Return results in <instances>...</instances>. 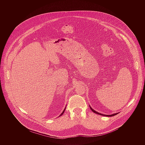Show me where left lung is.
Here are the masks:
<instances>
[{"mask_svg": "<svg viewBox=\"0 0 145 145\" xmlns=\"http://www.w3.org/2000/svg\"><path fill=\"white\" fill-rule=\"evenodd\" d=\"M90 109L94 112V113H96V114H99V115H101V116H106V117H112V116H116V115H117L118 113H115V114H111V115H105V114H101V113H98V112H96L95 110H94V109H93L90 106Z\"/></svg>", "mask_w": 145, "mask_h": 145, "instance_id": "1", "label": "left lung"}]
</instances>
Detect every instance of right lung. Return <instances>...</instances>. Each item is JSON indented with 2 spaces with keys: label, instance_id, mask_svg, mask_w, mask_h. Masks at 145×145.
I'll use <instances>...</instances> for the list:
<instances>
[{
  "label": "right lung",
  "instance_id": "obj_1",
  "mask_svg": "<svg viewBox=\"0 0 145 145\" xmlns=\"http://www.w3.org/2000/svg\"><path fill=\"white\" fill-rule=\"evenodd\" d=\"M65 109H66V108H65V109H64V110H63V112H62V113H61V114H60V116H62V114H63V113H64V112H65ZM60 116H59V117H60Z\"/></svg>",
  "mask_w": 145,
  "mask_h": 145
}]
</instances>
